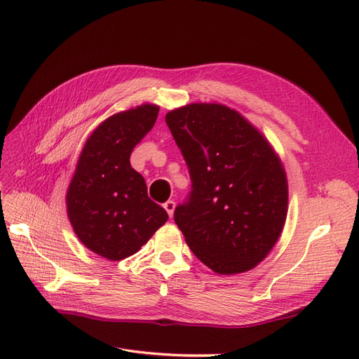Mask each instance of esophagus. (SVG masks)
Instances as JSON below:
<instances>
[{
  "label": "esophagus",
  "instance_id": "esophagus-1",
  "mask_svg": "<svg viewBox=\"0 0 359 359\" xmlns=\"http://www.w3.org/2000/svg\"><path fill=\"white\" fill-rule=\"evenodd\" d=\"M163 206H165V210L168 211L169 217H172V215H173V210H175V202H173V201H168V202L163 203Z\"/></svg>",
  "mask_w": 359,
  "mask_h": 359
}]
</instances>
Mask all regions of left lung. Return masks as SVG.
<instances>
[{
  "label": "left lung",
  "instance_id": "obj_1",
  "mask_svg": "<svg viewBox=\"0 0 359 359\" xmlns=\"http://www.w3.org/2000/svg\"><path fill=\"white\" fill-rule=\"evenodd\" d=\"M166 124L187 163L191 190L173 219L201 262L219 274L255 268L287 214V181L268 140L231 107L193 103Z\"/></svg>",
  "mask_w": 359,
  "mask_h": 359
}]
</instances>
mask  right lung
<instances>
[{
	"label": "right lung",
	"instance_id": "add662e5",
	"mask_svg": "<svg viewBox=\"0 0 359 359\" xmlns=\"http://www.w3.org/2000/svg\"><path fill=\"white\" fill-rule=\"evenodd\" d=\"M158 106L142 104L112 115L86 140L67 191L74 233L109 260L135 255L168 220L148 198L144 177L130 165L133 148L154 127Z\"/></svg>",
	"mask_w": 359,
	"mask_h": 359
}]
</instances>
